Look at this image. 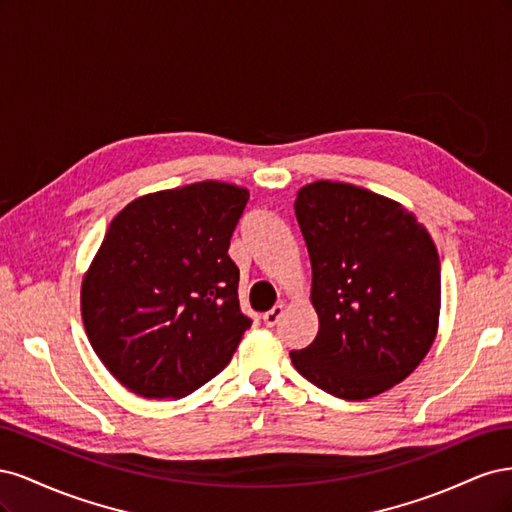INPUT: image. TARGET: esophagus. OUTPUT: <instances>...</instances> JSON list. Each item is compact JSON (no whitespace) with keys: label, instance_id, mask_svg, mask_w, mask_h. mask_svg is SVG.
<instances>
[{"label":"esophagus","instance_id":"1","mask_svg":"<svg viewBox=\"0 0 512 512\" xmlns=\"http://www.w3.org/2000/svg\"><path fill=\"white\" fill-rule=\"evenodd\" d=\"M282 314H284V305H275L273 309H269L265 316H262V322H265L267 327H275V324L280 322Z\"/></svg>","mask_w":512,"mask_h":512}]
</instances>
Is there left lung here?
<instances>
[{
	"label": "left lung",
	"instance_id": "8db88e82",
	"mask_svg": "<svg viewBox=\"0 0 512 512\" xmlns=\"http://www.w3.org/2000/svg\"><path fill=\"white\" fill-rule=\"evenodd\" d=\"M294 213L312 262L318 335L290 359L339 399H369L406 380L438 333L440 258L414 213L350 183L299 190Z\"/></svg>",
	"mask_w": 512,
	"mask_h": 512
}]
</instances>
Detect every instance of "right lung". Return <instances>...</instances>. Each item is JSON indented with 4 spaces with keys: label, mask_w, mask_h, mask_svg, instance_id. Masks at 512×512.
I'll list each match as a JSON object with an SVG mask.
<instances>
[{
    "label": "right lung",
    "mask_w": 512,
    "mask_h": 512,
    "mask_svg": "<svg viewBox=\"0 0 512 512\" xmlns=\"http://www.w3.org/2000/svg\"><path fill=\"white\" fill-rule=\"evenodd\" d=\"M250 192L200 181L132 200L83 277L81 314L100 361L132 393L179 399L230 363L252 320L230 237Z\"/></svg>",
    "instance_id": "1"
}]
</instances>
